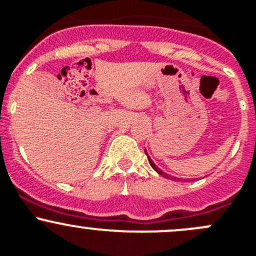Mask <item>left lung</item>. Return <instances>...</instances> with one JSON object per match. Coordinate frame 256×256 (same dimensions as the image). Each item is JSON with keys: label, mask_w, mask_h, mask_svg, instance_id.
Returning <instances> with one entry per match:
<instances>
[{"label": "left lung", "mask_w": 256, "mask_h": 256, "mask_svg": "<svg viewBox=\"0 0 256 256\" xmlns=\"http://www.w3.org/2000/svg\"><path fill=\"white\" fill-rule=\"evenodd\" d=\"M146 156H148V162H149V164H150V166H152V168H153L154 170L156 172V173H158V174H160V176H163L164 178L172 179V180H183V179H180V178H176V176H168V174H166V173H164V172H162L160 169H159L158 166H156V164L153 163V160H152V159H150V156H148V153H146Z\"/></svg>", "instance_id": "obj_1"}]
</instances>
